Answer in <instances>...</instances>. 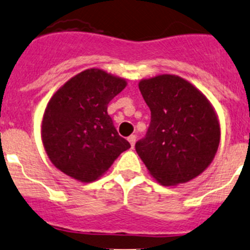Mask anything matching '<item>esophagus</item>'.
Instances as JSON below:
<instances>
[{
	"label": "esophagus",
	"instance_id": "esophagus-1",
	"mask_svg": "<svg viewBox=\"0 0 250 250\" xmlns=\"http://www.w3.org/2000/svg\"><path fill=\"white\" fill-rule=\"evenodd\" d=\"M127 141H128V142H130L131 148H133V146H135V143H136V136H135V135L128 136V137H127Z\"/></svg>",
	"mask_w": 250,
	"mask_h": 250
}]
</instances>
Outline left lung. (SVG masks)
Returning <instances> with one entry per match:
<instances>
[{"label":"left lung","instance_id":"8db88e82","mask_svg":"<svg viewBox=\"0 0 250 250\" xmlns=\"http://www.w3.org/2000/svg\"><path fill=\"white\" fill-rule=\"evenodd\" d=\"M150 125L136 152L163 186L196 179L211 164L220 143L219 117L201 90L184 78L162 74L138 83Z\"/></svg>","mask_w":250,"mask_h":250}]
</instances>
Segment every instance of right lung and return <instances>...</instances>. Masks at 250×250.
Here are the masks:
<instances>
[{
    "label": "right lung",
    "mask_w": 250,
    "mask_h": 250,
    "mask_svg": "<svg viewBox=\"0 0 250 250\" xmlns=\"http://www.w3.org/2000/svg\"><path fill=\"white\" fill-rule=\"evenodd\" d=\"M127 85L98 68L76 74L46 105L41 140L52 164L80 182L96 181L130 148L108 115V103Z\"/></svg>",
    "instance_id": "1"
}]
</instances>
